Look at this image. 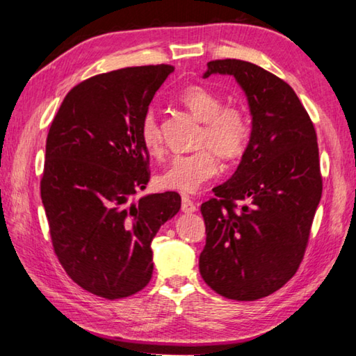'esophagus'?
<instances>
[{
	"mask_svg": "<svg viewBox=\"0 0 356 356\" xmlns=\"http://www.w3.org/2000/svg\"><path fill=\"white\" fill-rule=\"evenodd\" d=\"M196 210H197L196 204L190 200V196L184 195L182 196V212L184 213H195Z\"/></svg>",
	"mask_w": 356,
	"mask_h": 356,
	"instance_id": "34e87169",
	"label": "esophagus"
}]
</instances>
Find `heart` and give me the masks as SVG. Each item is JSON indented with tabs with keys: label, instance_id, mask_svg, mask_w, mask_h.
Segmentation results:
<instances>
[{
	"label": "heart",
	"instance_id": "obj_1",
	"mask_svg": "<svg viewBox=\"0 0 356 356\" xmlns=\"http://www.w3.org/2000/svg\"><path fill=\"white\" fill-rule=\"evenodd\" d=\"M180 100L202 122L197 141L202 147L193 154L172 156L159 182L168 190L195 193L220 172L215 152L227 160L245 154L251 140V122L245 110L222 106L220 95L207 88H186L180 94ZM140 140L149 155L159 156L163 152L160 122L154 111H147L141 119Z\"/></svg>",
	"mask_w": 356,
	"mask_h": 356
}]
</instances>
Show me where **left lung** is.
I'll return each instance as SVG.
<instances>
[{"mask_svg": "<svg viewBox=\"0 0 356 356\" xmlns=\"http://www.w3.org/2000/svg\"><path fill=\"white\" fill-rule=\"evenodd\" d=\"M232 75L252 116L251 140L232 177L204 202L200 272L222 297L252 301L297 272L322 197L314 124L289 84L240 59L207 63L204 78Z\"/></svg>", "mask_w": 356, "mask_h": 356, "instance_id": "obj_1", "label": "left lung"}]
</instances>
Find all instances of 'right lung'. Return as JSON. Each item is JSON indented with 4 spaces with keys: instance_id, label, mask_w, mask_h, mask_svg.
<instances>
[{
    "instance_id": "right-lung-1",
    "label": "right lung",
    "mask_w": 356,
    "mask_h": 356,
    "mask_svg": "<svg viewBox=\"0 0 356 356\" xmlns=\"http://www.w3.org/2000/svg\"><path fill=\"white\" fill-rule=\"evenodd\" d=\"M172 65L88 78L65 95L47 136L40 197L53 250L72 280L108 300L152 278V238L180 209L176 191L134 202L150 179L140 124Z\"/></svg>"
}]
</instances>
